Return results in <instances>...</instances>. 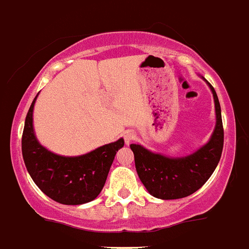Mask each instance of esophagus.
<instances>
[{
    "instance_id": "esophagus-1",
    "label": "esophagus",
    "mask_w": 249,
    "mask_h": 249,
    "mask_svg": "<svg viewBox=\"0 0 249 249\" xmlns=\"http://www.w3.org/2000/svg\"><path fill=\"white\" fill-rule=\"evenodd\" d=\"M123 138H124V142H126V144H129L132 141L136 140V135L133 133V132L127 131V132H124V136H123Z\"/></svg>"
}]
</instances>
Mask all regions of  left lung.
<instances>
[{
    "instance_id": "obj_1",
    "label": "left lung",
    "mask_w": 249,
    "mask_h": 249,
    "mask_svg": "<svg viewBox=\"0 0 249 249\" xmlns=\"http://www.w3.org/2000/svg\"><path fill=\"white\" fill-rule=\"evenodd\" d=\"M214 98L215 127L211 140L192 155L169 158L153 153L140 144H131L141 182L153 197L160 199L183 198L198 191L214 172L223 149V124L221 106L210 82Z\"/></svg>"
}]
</instances>
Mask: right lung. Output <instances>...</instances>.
Wrapping results in <instances>:
<instances>
[{
  "mask_svg": "<svg viewBox=\"0 0 249 249\" xmlns=\"http://www.w3.org/2000/svg\"><path fill=\"white\" fill-rule=\"evenodd\" d=\"M37 96L28 109L22 133V156L31 178L58 203L76 206L93 201L102 191L114 156L124 141L120 138L77 157L54 155L41 146L35 136L32 113Z\"/></svg>",
  "mask_w": 249,
  "mask_h": 249,
  "instance_id": "obj_1",
  "label": "right lung"
}]
</instances>
